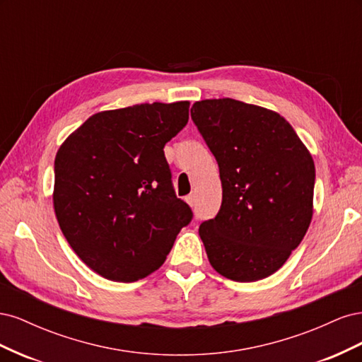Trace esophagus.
Segmentation results:
<instances>
[{"mask_svg": "<svg viewBox=\"0 0 362 362\" xmlns=\"http://www.w3.org/2000/svg\"><path fill=\"white\" fill-rule=\"evenodd\" d=\"M185 202H187L190 206H194V202H196V198H194V194H189L187 198H185Z\"/></svg>", "mask_w": 362, "mask_h": 362, "instance_id": "esophagus-1", "label": "esophagus"}]
</instances>
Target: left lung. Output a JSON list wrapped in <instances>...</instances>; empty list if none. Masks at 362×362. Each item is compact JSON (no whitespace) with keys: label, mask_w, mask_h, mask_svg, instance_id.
<instances>
[{"label":"left lung","mask_w":362,"mask_h":362,"mask_svg":"<svg viewBox=\"0 0 362 362\" xmlns=\"http://www.w3.org/2000/svg\"><path fill=\"white\" fill-rule=\"evenodd\" d=\"M192 119L218 164L222 205L199 226L208 261L237 282L279 270L313 218L315 168L279 113L231 98L204 100Z\"/></svg>","instance_id":"1"}]
</instances>
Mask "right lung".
Returning a JSON list of instances; mask_svg holds the SVG:
<instances>
[{
	"instance_id": "obj_1",
	"label": "right lung",
	"mask_w": 362,
	"mask_h": 362,
	"mask_svg": "<svg viewBox=\"0 0 362 362\" xmlns=\"http://www.w3.org/2000/svg\"><path fill=\"white\" fill-rule=\"evenodd\" d=\"M189 107L152 103L95 113L57 151V222L75 254L105 279L151 275L192 221L163 151L189 122Z\"/></svg>"
}]
</instances>
